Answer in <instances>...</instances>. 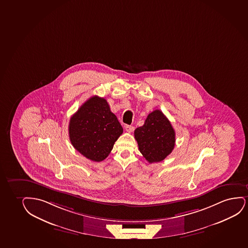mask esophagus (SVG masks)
Masks as SVG:
<instances>
[{
    "label": "esophagus",
    "instance_id": "obj_1",
    "mask_svg": "<svg viewBox=\"0 0 248 248\" xmlns=\"http://www.w3.org/2000/svg\"><path fill=\"white\" fill-rule=\"evenodd\" d=\"M125 129L126 132H129V133H131V132L134 131V126H132V125H125Z\"/></svg>",
    "mask_w": 248,
    "mask_h": 248
}]
</instances>
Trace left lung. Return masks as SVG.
Returning a JSON list of instances; mask_svg holds the SVG:
<instances>
[{
  "label": "left lung",
  "mask_w": 248,
  "mask_h": 248,
  "mask_svg": "<svg viewBox=\"0 0 248 248\" xmlns=\"http://www.w3.org/2000/svg\"><path fill=\"white\" fill-rule=\"evenodd\" d=\"M134 136L140 153L150 163L163 161L175 145L174 129L160 110L149 113L143 125L136 129Z\"/></svg>",
  "instance_id": "left-lung-1"
}]
</instances>
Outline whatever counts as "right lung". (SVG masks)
<instances>
[{
    "instance_id": "1",
    "label": "right lung",
    "mask_w": 248,
    "mask_h": 248,
    "mask_svg": "<svg viewBox=\"0 0 248 248\" xmlns=\"http://www.w3.org/2000/svg\"><path fill=\"white\" fill-rule=\"evenodd\" d=\"M123 132V126L110 111L107 100L97 95L86 100L69 121L71 144L94 162H101L108 157Z\"/></svg>"
}]
</instances>
